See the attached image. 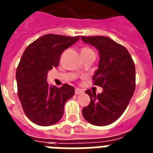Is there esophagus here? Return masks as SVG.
I'll return each mask as SVG.
<instances>
[{
	"mask_svg": "<svg viewBox=\"0 0 153 153\" xmlns=\"http://www.w3.org/2000/svg\"><path fill=\"white\" fill-rule=\"evenodd\" d=\"M75 94L76 95H79V94H81V93H83V91L81 89H79V88H75Z\"/></svg>",
	"mask_w": 153,
	"mask_h": 153,
	"instance_id": "1",
	"label": "esophagus"
}]
</instances>
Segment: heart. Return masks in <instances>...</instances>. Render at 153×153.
I'll use <instances>...</instances> for the list:
<instances>
[{"mask_svg": "<svg viewBox=\"0 0 153 153\" xmlns=\"http://www.w3.org/2000/svg\"><path fill=\"white\" fill-rule=\"evenodd\" d=\"M92 51L90 48H88V47H84V48H83L82 49V51ZM81 51V52H82Z\"/></svg>", "mask_w": 153, "mask_h": 153, "instance_id": "b5f03b06", "label": "heart"}]
</instances>
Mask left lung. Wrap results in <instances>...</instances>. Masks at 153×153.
Here are the masks:
<instances>
[{
    "label": "left lung",
    "mask_w": 153,
    "mask_h": 153,
    "mask_svg": "<svg viewBox=\"0 0 153 153\" xmlns=\"http://www.w3.org/2000/svg\"><path fill=\"white\" fill-rule=\"evenodd\" d=\"M85 43L99 51L98 69L93 77V84L102 87V93L87 90L91 98L82 113L87 121L105 126L117 120L127 108L135 90V65L128 50L112 39L103 36L84 37Z\"/></svg>",
    "instance_id": "left-lung-1"
}]
</instances>
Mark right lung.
Wrapping results in <instances>:
<instances>
[{
  "label": "right lung",
  "instance_id": "1",
  "mask_svg": "<svg viewBox=\"0 0 153 153\" xmlns=\"http://www.w3.org/2000/svg\"><path fill=\"white\" fill-rule=\"evenodd\" d=\"M80 38L46 34L24 51L16 70L18 97L26 116L41 126L56 124L62 118L67 100L74 94V87L49 86L48 71L57 67L61 53Z\"/></svg>",
  "mask_w": 153,
  "mask_h": 153
}]
</instances>
